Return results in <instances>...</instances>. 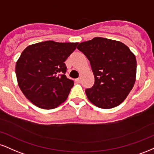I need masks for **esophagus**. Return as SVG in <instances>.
<instances>
[{
    "label": "esophagus",
    "mask_w": 154,
    "mask_h": 154,
    "mask_svg": "<svg viewBox=\"0 0 154 154\" xmlns=\"http://www.w3.org/2000/svg\"><path fill=\"white\" fill-rule=\"evenodd\" d=\"M75 82H77V83H80V82H81V79H80V78L76 79H75Z\"/></svg>",
    "instance_id": "34e87169"
}]
</instances>
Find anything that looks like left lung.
<instances>
[{"instance_id":"1","label":"left lung","mask_w":154,"mask_h":154,"mask_svg":"<svg viewBox=\"0 0 154 154\" xmlns=\"http://www.w3.org/2000/svg\"><path fill=\"white\" fill-rule=\"evenodd\" d=\"M77 49L89 59L95 77V84L85 90L89 100L103 109L121 104L136 82L134 54L119 41L102 37L82 42Z\"/></svg>"}]
</instances>
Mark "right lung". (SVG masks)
<instances>
[{
    "mask_svg": "<svg viewBox=\"0 0 154 154\" xmlns=\"http://www.w3.org/2000/svg\"><path fill=\"white\" fill-rule=\"evenodd\" d=\"M79 43L46 41L28 46L16 62L18 85L31 103L46 110L67 99L74 82L64 75L66 59Z\"/></svg>",
    "mask_w": 154,
    "mask_h": 154,
    "instance_id": "right-lung-1",
    "label": "right lung"
}]
</instances>
